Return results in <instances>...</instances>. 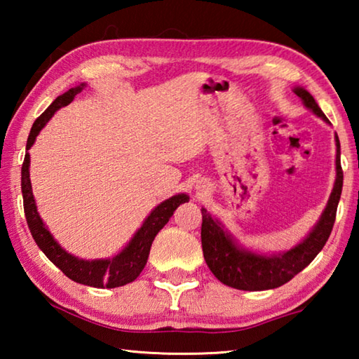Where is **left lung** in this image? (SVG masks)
<instances>
[{
    "mask_svg": "<svg viewBox=\"0 0 359 359\" xmlns=\"http://www.w3.org/2000/svg\"><path fill=\"white\" fill-rule=\"evenodd\" d=\"M293 92L299 96L302 104L309 111L317 115L326 123L331 121L326 118L323 111L315 102L313 96L302 87H294ZM336 139V180H334L332 191L327 199L325 210L321 212L318 222L309 231V234L299 244L291 247L290 250L280 253H261L255 252L241 245L224 224L210 215L204 208L203 226H201V244L204 259L208 263L218 280L228 285L231 288L244 291H261L282 287L283 283L290 282L296 274L312 263L313 258L325 247L330 238L334 220H336V210L342 193L344 172L340 166V142L337 135Z\"/></svg>",
    "mask_w": 359,
    "mask_h": 359,
    "instance_id": "obj_1",
    "label": "left lung"
}]
</instances>
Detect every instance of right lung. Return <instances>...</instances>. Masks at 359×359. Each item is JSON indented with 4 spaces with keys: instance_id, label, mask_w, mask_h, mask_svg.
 I'll return each instance as SVG.
<instances>
[{
    "instance_id": "obj_1",
    "label": "right lung",
    "mask_w": 359,
    "mask_h": 359,
    "mask_svg": "<svg viewBox=\"0 0 359 359\" xmlns=\"http://www.w3.org/2000/svg\"><path fill=\"white\" fill-rule=\"evenodd\" d=\"M85 87H87V83L82 82L81 85H77V87L69 88L66 93L60 95L33 123L27 141V155L22 165L23 209H25L27 223L34 242L38 244L41 250L44 252L46 257L50 259L66 277H69L71 280H74L77 283L87 285V287L117 288L123 287L126 283H131L139 277V274H141L144 269V266L147 264L150 247L151 242L155 239V236L160 233V229L169 222V218L172 217L174 210L177 209L180 204L188 203L190 196L185 193H179L158 204L156 208L150 212L149 217L145 218L141 228L136 231L128 244L111 258L82 259L66 252L65 248L53 239L52 233L48 231L46 223L42 222V218L39 217L38 205H36L33 196L32 180H29L28 150L32 149L36 137H38L41 130L47 125V121L53 117V114H55L58 109L68 106L69 102L76 98V95L81 93Z\"/></svg>"
}]
</instances>
